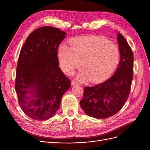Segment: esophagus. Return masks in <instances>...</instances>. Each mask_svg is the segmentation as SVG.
I'll use <instances>...</instances> for the list:
<instances>
[{
  "mask_svg": "<svg viewBox=\"0 0 150 150\" xmlns=\"http://www.w3.org/2000/svg\"><path fill=\"white\" fill-rule=\"evenodd\" d=\"M71 84L73 85V86H74V85H78L79 84L77 83V82L76 81H74V80H73L71 81Z\"/></svg>",
  "mask_w": 150,
  "mask_h": 150,
  "instance_id": "1",
  "label": "esophagus"
}]
</instances>
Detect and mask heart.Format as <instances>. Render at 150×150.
<instances>
[{
    "instance_id": "1",
    "label": "heart",
    "mask_w": 150,
    "mask_h": 150,
    "mask_svg": "<svg viewBox=\"0 0 150 150\" xmlns=\"http://www.w3.org/2000/svg\"><path fill=\"white\" fill-rule=\"evenodd\" d=\"M70 43L71 48L62 45L58 54L61 68L67 74H73L82 63L84 71L79 78L99 83L107 79L119 63V48L105 37L84 36L74 38Z\"/></svg>"
}]
</instances>
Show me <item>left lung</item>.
Here are the masks:
<instances>
[{"label":"left lung","instance_id":"obj_1","mask_svg":"<svg viewBox=\"0 0 150 150\" xmlns=\"http://www.w3.org/2000/svg\"><path fill=\"white\" fill-rule=\"evenodd\" d=\"M120 60L110 78L92 87H84L81 108L87 115L106 118L115 115L125 104L130 94L133 74V54L125 37L117 35Z\"/></svg>","mask_w":150,"mask_h":150}]
</instances>
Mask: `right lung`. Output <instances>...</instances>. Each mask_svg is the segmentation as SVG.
<instances>
[{"instance_id": "1", "label": "right lung", "mask_w": 150, "mask_h": 150, "mask_svg": "<svg viewBox=\"0 0 150 150\" xmlns=\"http://www.w3.org/2000/svg\"><path fill=\"white\" fill-rule=\"evenodd\" d=\"M66 33L49 26L31 33L20 50L15 87L18 104L29 117L46 120L60 106L71 81L59 66V45ZM32 96L28 98L27 93Z\"/></svg>"}]
</instances>
